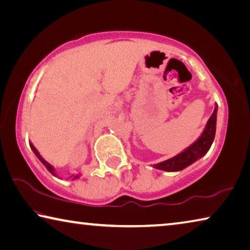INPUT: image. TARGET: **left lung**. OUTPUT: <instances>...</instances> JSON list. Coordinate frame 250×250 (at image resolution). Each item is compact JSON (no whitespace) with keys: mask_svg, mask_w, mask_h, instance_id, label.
<instances>
[{"mask_svg":"<svg viewBox=\"0 0 250 250\" xmlns=\"http://www.w3.org/2000/svg\"><path fill=\"white\" fill-rule=\"evenodd\" d=\"M217 110L218 105L217 104H215L214 111L211 113L208 121H207L202 134L198 137L196 141H194L191 146L180 152L179 154L173 156V158L153 164L152 167L156 168V170H162L167 172H179L184 170L188 166H191L194 162H196L202 156H204L210 149V146L215 138V133H216Z\"/></svg>","mask_w":250,"mask_h":250,"instance_id":"left-lung-1","label":"left lung"}]
</instances>
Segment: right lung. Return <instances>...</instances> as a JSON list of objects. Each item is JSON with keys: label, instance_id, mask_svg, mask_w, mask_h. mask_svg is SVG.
I'll use <instances>...</instances> for the list:
<instances>
[{"label": "right lung", "instance_id": "1", "mask_svg": "<svg viewBox=\"0 0 250 250\" xmlns=\"http://www.w3.org/2000/svg\"><path fill=\"white\" fill-rule=\"evenodd\" d=\"M29 146H31V149H32V151L34 152V154H35L36 156H37V158H39V160L41 161V162L42 163H43L44 164V166H45V167L46 168H47V170L50 172V173H52V174L54 175V176H56V177H58V179H62V177L61 176H58V174H57V173H56V170H55V167L52 166V164H50V163H48L47 162V161H46L44 158H43V156H42L41 154H40V152L39 151H37V149H36V147L35 146H33V143L32 142H29ZM80 175H82V174H80V173H77V174H71L69 177H68V180L69 179H71V180H73V181H75V180H77V179H79V177H80Z\"/></svg>", "mask_w": 250, "mask_h": 250}]
</instances>
